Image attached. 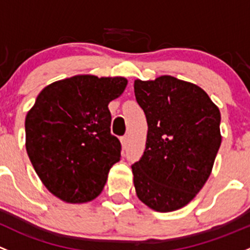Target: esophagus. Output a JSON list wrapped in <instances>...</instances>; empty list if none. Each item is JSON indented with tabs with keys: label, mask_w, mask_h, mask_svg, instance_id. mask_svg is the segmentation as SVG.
<instances>
[{
	"label": "esophagus",
	"mask_w": 250,
	"mask_h": 250,
	"mask_svg": "<svg viewBox=\"0 0 250 250\" xmlns=\"http://www.w3.org/2000/svg\"><path fill=\"white\" fill-rule=\"evenodd\" d=\"M121 144H122V148L125 149L128 147V135H125L121 138Z\"/></svg>",
	"instance_id": "1"
}]
</instances>
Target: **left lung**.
<instances>
[{"label":"left lung","mask_w":250,"mask_h":250,"mask_svg":"<svg viewBox=\"0 0 250 250\" xmlns=\"http://www.w3.org/2000/svg\"><path fill=\"white\" fill-rule=\"evenodd\" d=\"M134 93L148 125L144 156L132 165L136 195L157 212L182 208L212 172L222 144L219 109L198 85L171 75L138 79Z\"/></svg>","instance_id":"left-lung-1"}]
</instances>
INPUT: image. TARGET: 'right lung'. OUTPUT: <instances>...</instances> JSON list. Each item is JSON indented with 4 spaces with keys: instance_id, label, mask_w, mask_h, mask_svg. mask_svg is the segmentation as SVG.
Here are the masks:
<instances>
[{
    "instance_id": "1",
    "label": "right lung",
    "mask_w": 250,
    "mask_h": 250,
    "mask_svg": "<svg viewBox=\"0 0 250 250\" xmlns=\"http://www.w3.org/2000/svg\"><path fill=\"white\" fill-rule=\"evenodd\" d=\"M122 77L83 74L44 87L25 120L26 151L46 189L68 204H85L103 190L121 158L110 133L107 105L127 87Z\"/></svg>"
}]
</instances>
